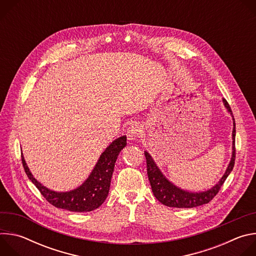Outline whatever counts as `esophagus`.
<instances>
[{"label":"esophagus","mask_w":256,"mask_h":256,"mask_svg":"<svg viewBox=\"0 0 256 256\" xmlns=\"http://www.w3.org/2000/svg\"><path fill=\"white\" fill-rule=\"evenodd\" d=\"M142 132V126L138 124H132L128 128V136L130 138H134L136 136H140Z\"/></svg>","instance_id":"1"}]
</instances>
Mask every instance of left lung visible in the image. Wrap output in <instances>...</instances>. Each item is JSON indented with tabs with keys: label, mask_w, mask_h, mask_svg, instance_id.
I'll list each match as a JSON object with an SVG mask.
<instances>
[{
	"label": "left lung",
	"mask_w": 256,
	"mask_h": 256,
	"mask_svg": "<svg viewBox=\"0 0 256 256\" xmlns=\"http://www.w3.org/2000/svg\"><path fill=\"white\" fill-rule=\"evenodd\" d=\"M223 102L228 109V112L232 114L233 118V153H232V158L230 161V164L221 178V180L218 181V184H216L212 188L204 192H188L186 190H182L172 184L170 181H168L165 176L161 173L157 165L155 164L154 160L152 159L151 155L144 151V157H146V162H147V173L149 177V181L151 184L152 192L155 196V198L163 204L171 208H196L198 206L206 204L210 202L220 190L222 186L224 184L225 180L233 170L234 164H235V156H236V149H235V134H236V130H235V120L231 110V107L227 100L224 98Z\"/></svg>",
	"instance_id": "obj_1"
}]
</instances>
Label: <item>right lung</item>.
<instances>
[{"mask_svg":"<svg viewBox=\"0 0 256 256\" xmlns=\"http://www.w3.org/2000/svg\"><path fill=\"white\" fill-rule=\"evenodd\" d=\"M126 144V136L114 140L101 154L88 179L80 188L68 192H56L42 186L29 171L23 155H21V160L28 178L50 204L70 212H91L99 208L106 200L110 188L116 161Z\"/></svg>","mask_w":256,"mask_h":256,"instance_id":"add662e5","label":"right lung"}]
</instances>
